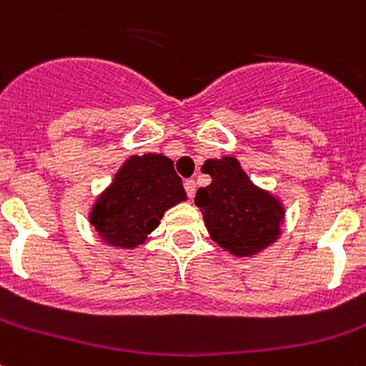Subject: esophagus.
Here are the masks:
<instances>
[{
  "instance_id": "obj_1",
  "label": "esophagus",
  "mask_w": 366,
  "mask_h": 366,
  "mask_svg": "<svg viewBox=\"0 0 366 366\" xmlns=\"http://www.w3.org/2000/svg\"><path fill=\"white\" fill-rule=\"evenodd\" d=\"M184 189H186V193H188V197L192 199L193 195H195L197 184H195V180H192V178H189V180H186V182H184Z\"/></svg>"
}]
</instances>
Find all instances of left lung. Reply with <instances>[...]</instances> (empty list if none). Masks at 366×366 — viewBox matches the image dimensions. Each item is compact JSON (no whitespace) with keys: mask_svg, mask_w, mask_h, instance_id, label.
Wrapping results in <instances>:
<instances>
[{"mask_svg":"<svg viewBox=\"0 0 366 366\" xmlns=\"http://www.w3.org/2000/svg\"><path fill=\"white\" fill-rule=\"evenodd\" d=\"M212 182L199 188L195 204L210 239L234 257H252L280 239L286 209L274 193L255 186L237 157L207 159Z\"/></svg>","mask_w":366,"mask_h":366,"instance_id":"1","label":"left lung"}]
</instances>
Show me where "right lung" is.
<instances>
[{
    "instance_id": "add662e5",
    "label": "right lung",
    "mask_w": 366,
    "mask_h": 366,
    "mask_svg": "<svg viewBox=\"0 0 366 366\" xmlns=\"http://www.w3.org/2000/svg\"><path fill=\"white\" fill-rule=\"evenodd\" d=\"M182 201V180L167 156H129L109 188L97 195L90 225L105 244L133 250L159 225L163 214Z\"/></svg>"
}]
</instances>
